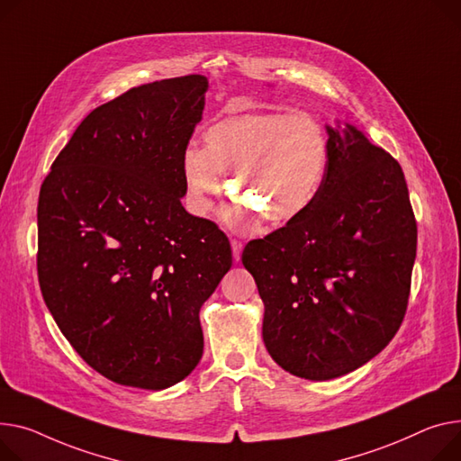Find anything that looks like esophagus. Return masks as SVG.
Wrapping results in <instances>:
<instances>
[{"label":"esophagus","mask_w":461,"mask_h":461,"mask_svg":"<svg viewBox=\"0 0 461 461\" xmlns=\"http://www.w3.org/2000/svg\"><path fill=\"white\" fill-rule=\"evenodd\" d=\"M231 252H233V259L239 261L240 259V254H242V242L240 240H231Z\"/></svg>","instance_id":"1"}]
</instances>
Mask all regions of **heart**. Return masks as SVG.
Here are the masks:
<instances>
[{
  "label": "heart",
  "instance_id": "heart-1",
  "mask_svg": "<svg viewBox=\"0 0 461 461\" xmlns=\"http://www.w3.org/2000/svg\"><path fill=\"white\" fill-rule=\"evenodd\" d=\"M328 167V137L305 113L252 111L228 114L203 131V148L181 156L189 207L207 214L224 189L239 207L263 214L272 226L296 221L312 205Z\"/></svg>",
  "mask_w": 461,
  "mask_h": 461
}]
</instances>
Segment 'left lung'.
<instances>
[{"label": "left lung", "instance_id": "left-lung-1", "mask_svg": "<svg viewBox=\"0 0 461 461\" xmlns=\"http://www.w3.org/2000/svg\"><path fill=\"white\" fill-rule=\"evenodd\" d=\"M326 133L328 167L312 205L242 252L265 305L270 357L315 382L345 376L389 345L417 252L401 165L348 122Z\"/></svg>", "mask_w": 461, "mask_h": 461}]
</instances>
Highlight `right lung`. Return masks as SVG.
<instances>
[{"label":"right lung","instance_id":"add662e5","mask_svg":"<svg viewBox=\"0 0 461 461\" xmlns=\"http://www.w3.org/2000/svg\"><path fill=\"white\" fill-rule=\"evenodd\" d=\"M207 77L135 86L92 111L39 196V282L74 350L120 385L161 391L203 352L200 310L231 267L228 237L181 205V156Z\"/></svg>","mask_w":461,"mask_h":461}]
</instances>
